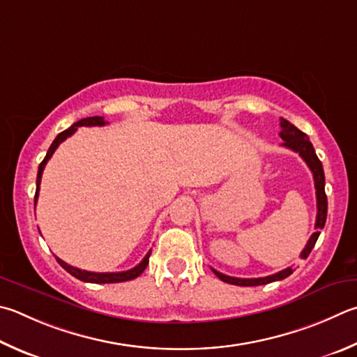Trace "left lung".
I'll list each match as a JSON object with an SVG mask.
<instances>
[{"label": "left lung", "instance_id": "8db88e82", "mask_svg": "<svg viewBox=\"0 0 357 357\" xmlns=\"http://www.w3.org/2000/svg\"><path fill=\"white\" fill-rule=\"evenodd\" d=\"M281 139L284 140L282 146L289 148V150L295 151L300 154L303 160L306 162L307 167L310 168V172L314 174V184H315V195H317V218H315V232L307 241L304 250L301 251L300 257L306 259L310 251L315 246L317 238L320 236V231L325 228L326 223V215H328V198L325 193V172H323V165L320 159L317 158L315 150L312 144L309 142V137L303 131H300L296 126L291 125L290 121L281 119ZM213 273H215L220 280L228 282V284H234V286H245V287H251V286H262V284H268L273 281H281L284 278H287L291 275V267L278 271L275 275L265 276V278H234V276H228L217 271L215 268H212Z\"/></svg>", "mask_w": 357, "mask_h": 357}]
</instances>
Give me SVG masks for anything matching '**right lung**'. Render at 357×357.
<instances>
[{
    "instance_id": "add662e5",
    "label": "right lung",
    "mask_w": 357,
    "mask_h": 357,
    "mask_svg": "<svg viewBox=\"0 0 357 357\" xmlns=\"http://www.w3.org/2000/svg\"><path fill=\"white\" fill-rule=\"evenodd\" d=\"M106 121L102 116H87V119H82L79 121H76L71 125L66 131H62L57 137L54 139L53 144H51L50 150L47 153V156L40 162V165H38V172H37V187H36V197H34V204H37V198H38V192H40V181H42V173H43V168L47 165V162L53 156V153L57 150V146H59L63 140L70 135H73L76 132V129L79 126H105ZM150 256H151V251L146 252V256L142 259V262L139 265H135L134 268L131 270H126V271H116V273H95V271H87V270H81V268H76L73 265H68L67 262H63L62 259H59L56 256V261L59 262L61 267L63 270H67L71 276L77 278L79 281L84 282H93V284H114V282H123V281H131L135 280V278L140 276L144 273V270L146 268L148 262H150Z\"/></svg>"
}]
</instances>
